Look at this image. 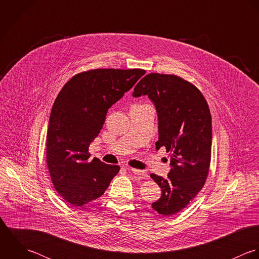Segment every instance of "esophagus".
Listing matches in <instances>:
<instances>
[{
    "label": "esophagus",
    "instance_id": "1",
    "mask_svg": "<svg viewBox=\"0 0 259 259\" xmlns=\"http://www.w3.org/2000/svg\"><path fill=\"white\" fill-rule=\"evenodd\" d=\"M126 169H127L128 171L133 172V173L136 174V175H139L140 177H145V176H147V174H146L145 171H142V170H139V169H136V168H131V167H126Z\"/></svg>",
    "mask_w": 259,
    "mask_h": 259
}]
</instances>
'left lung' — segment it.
Listing matches in <instances>:
<instances>
[{
	"mask_svg": "<svg viewBox=\"0 0 259 259\" xmlns=\"http://www.w3.org/2000/svg\"><path fill=\"white\" fill-rule=\"evenodd\" d=\"M142 95L155 105L159 132L156 149L166 148L172 166L167 178L150 174L162 191L152 208L171 216L187 206L205 184L211 159V114L202 93L175 75H146L133 92L134 97Z\"/></svg>",
	"mask_w": 259,
	"mask_h": 259,
	"instance_id": "obj_1",
	"label": "left lung"
}]
</instances>
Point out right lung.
<instances>
[{"mask_svg":"<svg viewBox=\"0 0 259 259\" xmlns=\"http://www.w3.org/2000/svg\"><path fill=\"white\" fill-rule=\"evenodd\" d=\"M144 74L142 69L89 70L72 77L58 94L47 131V165L56 191L71 205L99 198L119 172L118 165L89 161V146L108 109Z\"/></svg>","mask_w":259,"mask_h":259,"instance_id":"1","label":"right lung"}]
</instances>
